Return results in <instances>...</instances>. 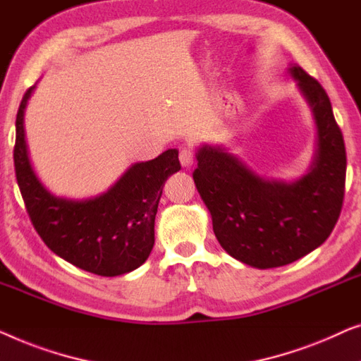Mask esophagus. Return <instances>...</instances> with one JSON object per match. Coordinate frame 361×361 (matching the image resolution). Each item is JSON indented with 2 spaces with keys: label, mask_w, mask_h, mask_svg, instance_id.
Masks as SVG:
<instances>
[{
  "label": "esophagus",
  "mask_w": 361,
  "mask_h": 361,
  "mask_svg": "<svg viewBox=\"0 0 361 361\" xmlns=\"http://www.w3.org/2000/svg\"><path fill=\"white\" fill-rule=\"evenodd\" d=\"M180 164L183 166H186V169L195 164V152H192L191 147L188 145L180 147Z\"/></svg>",
  "instance_id": "obj_1"
}]
</instances>
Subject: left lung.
<instances>
[{
  "label": "left lung",
  "instance_id": "obj_1",
  "mask_svg": "<svg viewBox=\"0 0 361 361\" xmlns=\"http://www.w3.org/2000/svg\"><path fill=\"white\" fill-rule=\"evenodd\" d=\"M289 73L311 106L319 144L311 171L296 183L265 180L221 147L202 145L192 171L221 247L242 263L276 268L327 240L345 196L347 154L331 99L301 67Z\"/></svg>",
  "mask_w": 361,
  "mask_h": 361
}]
</instances>
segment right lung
<instances>
[{
    "label": "right lung",
    "mask_w": 361,
    "mask_h": 361,
    "mask_svg": "<svg viewBox=\"0 0 361 361\" xmlns=\"http://www.w3.org/2000/svg\"><path fill=\"white\" fill-rule=\"evenodd\" d=\"M23 96L16 116L14 170L34 229L54 253L81 270L118 276L139 268L155 243V216L164 185L181 170L178 152L170 149L150 161L132 165L108 192L73 201L45 190L30 166L24 139Z\"/></svg>",
    "instance_id": "right-lung-1"
}]
</instances>
